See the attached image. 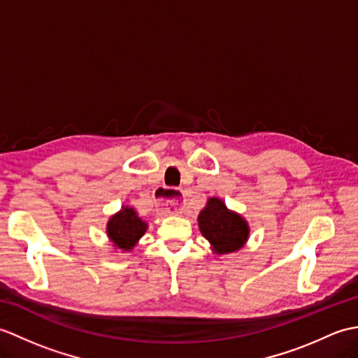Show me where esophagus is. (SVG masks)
<instances>
[{
  "mask_svg": "<svg viewBox=\"0 0 358 358\" xmlns=\"http://www.w3.org/2000/svg\"><path fill=\"white\" fill-rule=\"evenodd\" d=\"M185 194L180 189L163 187L157 192V206L166 214H180L185 208Z\"/></svg>",
  "mask_w": 358,
  "mask_h": 358,
  "instance_id": "34e87169",
  "label": "esophagus"
}]
</instances>
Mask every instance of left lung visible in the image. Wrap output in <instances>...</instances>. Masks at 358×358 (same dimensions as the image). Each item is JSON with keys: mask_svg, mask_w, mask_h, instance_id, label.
I'll return each mask as SVG.
<instances>
[{"mask_svg": "<svg viewBox=\"0 0 358 358\" xmlns=\"http://www.w3.org/2000/svg\"><path fill=\"white\" fill-rule=\"evenodd\" d=\"M199 227L217 255L235 254L249 240L250 227L245 217L226 206L218 196H209L199 214Z\"/></svg>", "mask_w": 358, "mask_h": 358, "instance_id": "1", "label": "left lung"}]
</instances>
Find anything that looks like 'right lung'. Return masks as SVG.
<instances>
[{
  "label": "right lung",
  "mask_w": 358,
  "mask_h": 358,
  "mask_svg": "<svg viewBox=\"0 0 358 358\" xmlns=\"http://www.w3.org/2000/svg\"><path fill=\"white\" fill-rule=\"evenodd\" d=\"M148 231V223L138 217L136 210L126 204L113 214L108 224H106V234L112 243V246L120 249L121 252H131L138 245L140 238Z\"/></svg>",
  "instance_id": "add662e5"
}]
</instances>
